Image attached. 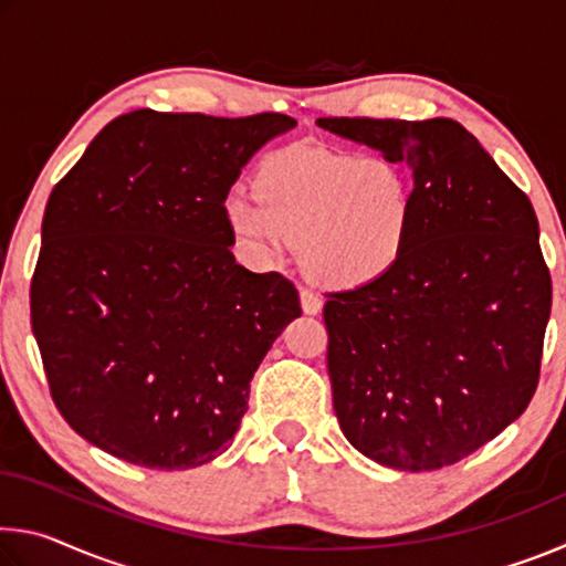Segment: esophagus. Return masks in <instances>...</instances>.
<instances>
[{"instance_id":"1","label":"esophagus","mask_w":566,"mask_h":566,"mask_svg":"<svg viewBox=\"0 0 566 566\" xmlns=\"http://www.w3.org/2000/svg\"><path fill=\"white\" fill-rule=\"evenodd\" d=\"M300 302H302V312L304 314H319L322 312V296L312 290H302L300 292Z\"/></svg>"}]
</instances>
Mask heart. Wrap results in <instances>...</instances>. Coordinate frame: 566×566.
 I'll use <instances>...</instances> for the list:
<instances>
[{"label":"heart","instance_id":"b5f03b06","mask_svg":"<svg viewBox=\"0 0 566 566\" xmlns=\"http://www.w3.org/2000/svg\"><path fill=\"white\" fill-rule=\"evenodd\" d=\"M256 187H237L224 202L229 227L256 260H280L292 242L312 280L359 286L405 252L411 191L389 159L284 147L262 161Z\"/></svg>","mask_w":566,"mask_h":566}]
</instances>
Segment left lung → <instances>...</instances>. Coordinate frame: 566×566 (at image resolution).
Listing matches in <instances>:
<instances>
[{"label":"left lung","mask_w":566,"mask_h":566,"mask_svg":"<svg viewBox=\"0 0 566 566\" xmlns=\"http://www.w3.org/2000/svg\"><path fill=\"white\" fill-rule=\"evenodd\" d=\"M317 124L415 181L397 264L324 304L342 432L399 472L454 464L510 427L539 381L552 280L534 207L454 119Z\"/></svg>","instance_id":"1"}]
</instances>
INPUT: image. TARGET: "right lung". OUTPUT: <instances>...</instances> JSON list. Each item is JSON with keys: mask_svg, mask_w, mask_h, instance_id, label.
Returning a JSON list of instances; mask_svg holds the SVG:
<instances>
[{"mask_svg": "<svg viewBox=\"0 0 566 566\" xmlns=\"http://www.w3.org/2000/svg\"><path fill=\"white\" fill-rule=\"evenodd\" d=\"M296 122L137 109L112 119L52 189L32 332L76 434L147 469L227 452L249 381L302 314L280 272L237 264L224 199Z\"/></svg>", "mask_w": 566, "mask_h": 566, "instance_id": "obj_1", "label": "right lung"}]
</instances>
